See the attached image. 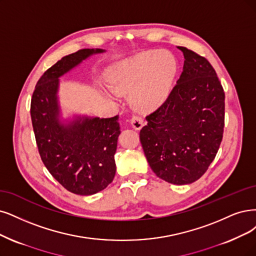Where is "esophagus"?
I'll return each mask as SVG.
<instances>
[{
  "mask_svg": "<svg viewBox=\"0 0 256 256\" xmlns=\"http://www.w3.org/2000/svg\"><path fill=\"white\" fill-rule=\"evenodd\" d=\"M144 124V119L141 118V117L134 116L133 118L130 119V126H132V128L137 130L142 128Z\"/></svg>",
  "mask_w": 256,
  "mask_h": 256,
  "instance_id": "esophagus-1",
  "label": "esophagus"
}]
</instances>
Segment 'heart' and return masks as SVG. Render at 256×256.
<instances>
[{
  "mask_svg": "<svg viewBox=\"0 0 256 256\" xmlns=\"http://www.w3.org/2000/svg\"><path fill=\"white\" fill-rule=\"evenodd\" d=\"M176 72L177 61L171 52L146 50L115 66L108 82L115 92L130 94V104L135 110L150 114L168 100Z\"/></svg>",
  "mask_w": 256,
  "mask_h": 256,
  "instance_id": "1",
  "label": "heart"
}]
</instances>
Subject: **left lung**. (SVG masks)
<instances>
[{
    "mask_svg": "<svg viewBox=\"0 0 256 256\" xmlns=\"http://www.w3.org/2000/svg\"><path fill=\"white\" fill-rule=\"evenodd\" d=\"M184 63L164 106L146 116L140 142L153 172L166 182L200 179L220 148L224 126V92L210 62L179 46Z\"/></svg>",
    "mask_w": 256,
    "mask_h": 256,
    "instance_id": "8db88e82",
    "label": "left lung"
}]
</instances>
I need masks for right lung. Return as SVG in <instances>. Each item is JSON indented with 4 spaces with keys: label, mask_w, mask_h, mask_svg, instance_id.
I'll return each mask as SVG.
<instances>
[{
    "label": "right lung",
    "mask_w": 256,
    "mask_h": 256,
    "mask_svg": "<svg viewBox=\"0 0 256 256\" xmlns=\"http://www.w3.org/2000/svg\"><path fill=\"white\" fill-rule=\"evenodd\" d=\"M104 52L84 48L63 56L43 74L32 98L30 115L42 162L56 182L78 195L96 194L115 177L119 117L62 118L59 78L90 56Z\"/></svg>",
    "instance_id": "1"
}]
</instances>
